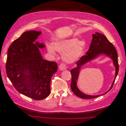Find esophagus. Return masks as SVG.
Returning <instances> with one entry per match:
<instances>
[{
  "label": "esophagus",
  "mask_w": 126,
  "mask_h": 126,
  "mask_svg": "<svg viewBox=\"0 0 126 126\" xmlns=\"http://www.w3.org/2000/svg\"><path fill=\"white\" fill-rule=\"evenodd\" d=\"M59 69L61 70H65L66 69V65L64 64V63H62L60 64L59 65Z\"/></svg>",
  "instance_id": "esophagus-1"
}]
</instances>
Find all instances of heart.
<instances>
[{
    "instance_id": "1",
    "label": "heart",
    "mask_w": 126,
    "mask_h": 126,
    "mask_svg": "<svg viewBox=\"0 0 126 126\" xmlns=\"http://www.w3.org/2000/svg\"><path fill=\"white\" fill-rule=\"evenodd\" d=\"M84 49L85 43L75 38L58 41L53 43V46H48V51L52 55H56L55 49L63 53V59L68 63L79 60L82 56Z\"/></svg>"
}]
</instances>
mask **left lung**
<instances>
[{
	"label": "left lung",
	"instance_id": "left-lung-1",
	"mask_svg": "<svg viewBox=\"0 0 126 126\" xmlns=\"http://www.w3.org/2000/svg\"><path fill=\"white\" fill-rule=\"evenodd\" d=\"M92 38L91 44H90L88 51L86 53V55L82 56L77 62V67H75L70 70L72 78L71 89L72 92L77 96L83 99H92L96 98L108 93L113 87L119 72L118 54L116 49L113 45L108 41L107 38L104 35L102 34L98 33L93 34L92 35ZM101 54H105L108 56H110L113 60L114 65L116 67L115 79L110 89L105 93L96 96L86 95L81 93L78 89L76 86V81L78 77L81 66Z\"/></svg>",
	"mask_w": 126,
	"mask_h": 126
}]
</instances>
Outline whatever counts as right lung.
I'll return each instance as SVG.
<instances>
[{"instance_id":"right-lung-1","label":"right lung","mask_w":126,"mask_h":126,"mask_svg":"<svg viewBox=\"0 0 126 126\" xmlns=\"http://www.w3.org/2000/svg\"><path fill=\"white\" fill-rule=\"evenodd\" d=\"M41 33L27 31L14 40L8 49L6 63V74L15 88L36 100L49 95L51 78L58 69L56 62L43 59L39 47L44 45L34 43Z\"/></svg>"}]
</instances>
